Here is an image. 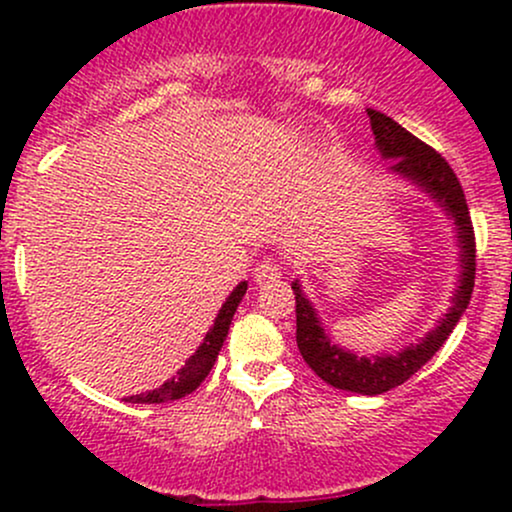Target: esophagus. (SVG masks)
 Listing matches in <instances>:
<instances>
[{
	"mask_svg": "<svg viewBox=\"0 0 512 512\" xmlns=\"http://www.w3.org/2000/svg\"><path fill=\"white\" fill-rule=\"evenodd\" d=\"M252 279H255L260 286L274 284V281L281 279L279 264L272 262V260H262L255 269H252Z\"/></svg>",
	"mask_w": 512,
	"mask_h": 512,
	"instance_id": "1",
	"label": "esophagus"
}]
</instances>
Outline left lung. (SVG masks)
I'll list each match as a JSON object with an SVG mask.
<instances>
[{"instance_id":"left-lung-1","label":"left lung","mask_w":512,"mask_h":512,"mask_svg":"<svg viewBox=\"0 0 512 512\" xmlns=\"http://www.w3.org/2000/svg\"><path fill=\"white\" fill-rule=\"evenodd\" d=\"M366 113L370 117V129L375 134V146H378L380 156L392 158V173L402 175L404 180L421 187L455 221L462 267L460 286L452 293L450 310L438 322V327H433L419 344L407 346V349H402L395 356H356L354 351H346L339 344H334L330 334L322 330V322L315 313L313 303L303 296L298 279L293 281L291 289L296 293V342L305 363L327 385L337 387V390H349L358 392V395L373 397L407 383L416 370L431 361L433 354L450 337V332L455 330L474 291L477 243H474V228L467 199H464L460 180L452 173L448 161L438 151H433L431 146L407 132L392 117L370 108Z\"/></svg>"}]
</instances>
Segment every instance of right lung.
<instances>
[{
  "instance_id": "obj_1",
  "label": "right lung",
  "mask_w": 512,
  "mask_h": 512,
  "mask_svg": "<svg viewBox=\"0 0 512 512\" xmlns=\"http://www.w3.org/2000/svg\"><path fill=\"white\" fill-rule=\"evenodd\" d=\"M245 291H248V284H245V281H240L236 289H233L231 296L226 298V303L221 305L219 315H216V320H214V327H211V330L207 332L204 342L199 344V349L195 351V354L187 358L185 366L178 370V375H175V378H170L168 383L156 387V390H149V392H142V395L127 397L125 402H132V404H163V402H173V399H180V397L190 395V392H195L197 387L202 385V380L209 375V370L214 368L216 356H219L223 339H226L228 327H231V320H233V315H236L238 303L243 301Z\"/></svg>"
}]
</instances>
